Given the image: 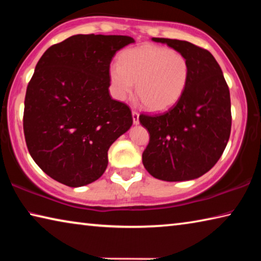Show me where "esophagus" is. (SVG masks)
<instances>
[{
    "label": "esophagus",
    "instance_id": "obj_1",
    "mask_svg": "<svg viewBox=\"0 0 261 261\" xmlns=\"http://www.w3.org/2000/svg\"><path fill=\"white\" fill-rule=\"evenodd\" d=\"M132 120H134V124L139 123V113L136 112V110H132Z\"/></svg>",
    "mask_w": 261,
    "mask_h": 261
}]
</instances>
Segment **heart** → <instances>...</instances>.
<instances>
[{
    "mask_svg": "<svg viewBox=\"0 0 261 261\" xmlns=\"http://www.w3.org/2000/svg\"><path fill=\"white\" fill-rule=\"evenodd\" d=\"M190 77L187 57L166 47L145 45L124 51L120 62L110 65L112 93L124 100L136 92L145 107L161 112L175 105L183 95Z\"/></svg>",
    "mask_w": 261,
    "mask_h": 261,
    "instance_id": "heart-1",
    "label": "heart"
}]
</instances>
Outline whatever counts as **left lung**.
Wrapping results in <instances>:
<instances>
[{
  "mask_svg": "<svg viewBox=\"0 0 261 261\" xmlns=\"http://www.w3.org/2000/svg\"><path fill=\"white\" fill-rule=\"evenodd\" d=\"M183 54L190 77L183 95L167 112L141 114L149 134L143 165L167 182L198 178L214 167L231 130L230 93L222 70L208 50L176 39L152 38Z\"/></svg>",
  "mask_w": 261,
  "mask_h": 261,
  "instance_id": "8db88e82",
  "label": "left lung"
}]
</instances>
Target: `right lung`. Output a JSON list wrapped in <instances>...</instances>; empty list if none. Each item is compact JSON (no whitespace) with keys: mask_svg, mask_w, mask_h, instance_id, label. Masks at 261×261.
<instances>
[{"mask_svg":"<svg viewBox=\"0 0 261 261\" xmlns=\"http://www.w3.org/2000/svg\"><path fill=\"white\" fill-rule=\"evenodd\" d=\"M127 35L77 34L43 53L28 85L24 135L34 162L71 188L100 178L108 149L132 125L131 110L109 94L114 55Z\"/></svg>","mask_w":261,"mask_h":261,"instance_id":"obj_1","label":"right lung"}]
</instances>
